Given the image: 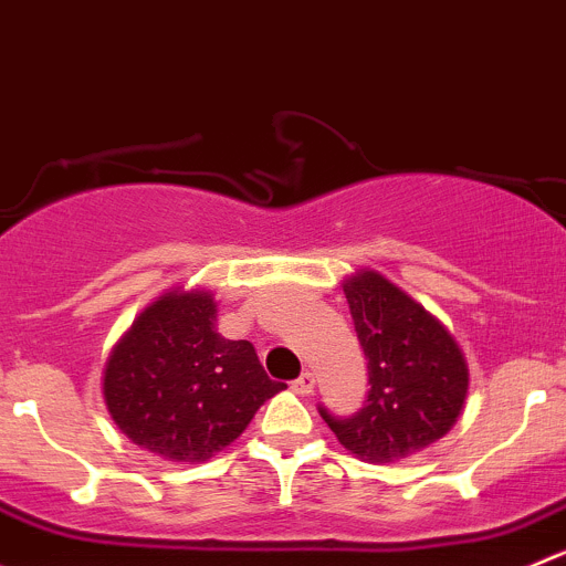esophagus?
<instances>
[{"label":"esophagus","instance_id":"34e87169","mask_svg":"<svg viewBox=\"0 0 566 566\" xmlns=\"http://www.w3.org/2000/svg\"><path fill=\"white\" fill-rule=\"evenodd\" d=\"M293 392L298 395L315 392V373H301V376L293 381Z\"/></svg>","mask_w":566,"mask_h":566}]
</instances>
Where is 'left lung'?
<instances>
[{
    "mask_svg": "<svg viewBox=\"0 0 566 566\" xmlns=\"http://www.w3.org/2000/svg\"><path fill=\"white\" fill-rule=\"evenodd\" d=\"M343 293L367 356L370 392L354 417L321 415L361 462H400L457 426L470 389L468 359L440 317L378 271L345 276Z\"/></svg>",
    "mask_w": 566,
    "mask_h": 566,
    "instance_id": "left-lung-1",
    "label": "left lung"
}]
</instances>
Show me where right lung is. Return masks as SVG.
I'll return each mask as SVG.
<instances>
[{
	"mask_svg": "<svg viewBox=\"0 0 566 566\" xmlns=\"http://www.w3.org/2000/svg\"><path fill=\"white\" fill-rule=\"evenodd\" d=\"M282 389L249 339L218 332V301L205 287H171L151 301L102 373L104 406L120 434L179 464L207 462L232 446Z\"/></svg>",
	"mask_w": 566,
	"mask_h": 566,
	"instance_id": "1",
	"label": "right lung"
}]
</instances>
